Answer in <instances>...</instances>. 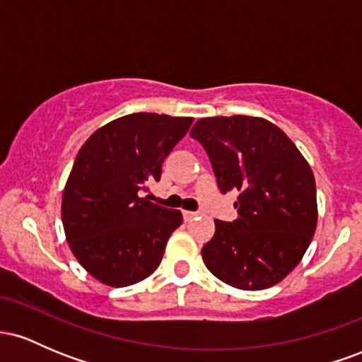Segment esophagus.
Segmentation results:
<instances>
[{"label": "esophagus", "mask_w": 362, "mask_h": 362, "mask_svg": "<svg viewBox=\"0 0 362 362\" xmlns=\"http://www.w3.org/2000/svg\"><path fill=\"white\" fill-rule=\"evenodd\" d=\"M182 214H184L185 221H190V219H194L197 216V213H194V211H182Z\"/></svg>", "instance_id": "obj_1"}]
</instances>
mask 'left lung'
Masks as SVG:
<instances>
[{"label":"left lung","mask_w":362,"mask_h":362,"mask_svg":"<svg viewBox=\"0 0 362 362\" xmlns=\"http://www.w3.org/2000/svg\"><path fill=\"white\" fill-rule=\"evenodd\" d=\"M190 136L206 149L223 194L238 190V218L216 219L202 247L206 267L233 288L259 291L300 264L317 230V187L308 161L262 117H206Z\"/></svg>","instance_id":"8db88e82"}]
</instances>
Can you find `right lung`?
<instances>
[{
	"mask_svg": "<svg viewBox=\"0 0 362 362\" xmlns=\"http://www.w3.org/2000/svg\"><path fill=\"white\" fill-rule=\"evenodd\" d=\"M192 117L138 112L86 139L62 192L69 248L90 276L112 288L146 279L163 259L182 213L141 197L189 131Z\"/></svg>",
	"mask_w": 362,
	"mask_h": 362,
	"instance_id": "right-lung-1",
	"label": "right lung"
}]
</instances>
